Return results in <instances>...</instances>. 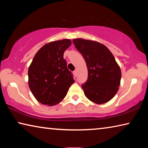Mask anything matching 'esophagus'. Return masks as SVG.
I'll return each mask as SVG.
<instances>
[{"instance_id": "obj_1", "label": "esophagus", "mask_w": 148, "mask_h": 148, "mask_svg": "<svg viewBox=\"0 0 148 148\" xmlns=\"http://www.w3.org/2000/svg\"><path fill=\"white\" fill-rule=\"evenodd\" d=\"M73 73H74V74L75 75V76H76V75H77V71H74L73 72Z\"/></svg>"}]
</instances>
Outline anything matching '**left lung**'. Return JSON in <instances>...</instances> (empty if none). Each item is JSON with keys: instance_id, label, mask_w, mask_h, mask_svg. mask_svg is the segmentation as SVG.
I'll use <instances>...</instances> for the list:
<instances>
[{"instance_id": "left-lung-1", "label": "left lung", "mask_w": 148, "mask_h": 148, "mask_svg": "<svg viewBox=\"0 0 148 148\" xmlns=\"http://www.w3.org/2000/svg\"><path fill=\"white\" fill-rule=\"evenodd\" d=\"M73 43L83 56L88 71L87 80L82 85L86 97L98 104L110 101L118 91L121 77L113 54L104 44L95 41L77 38Z\"/></svg>"}]
</instances>
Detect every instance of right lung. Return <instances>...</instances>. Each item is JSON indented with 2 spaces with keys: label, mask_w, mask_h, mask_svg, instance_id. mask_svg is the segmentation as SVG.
Segmentation results:
<instances>
[{
  "label": "right lung",
  "mask_w": 148,
  "mask_h": 148,
  "mask_svg": "<svg viewBox=\"0 0 148 148\" xmlns=\"http://www.w3.org/2000/svg\"><path fill=\"white\" fill-rule=\"evenodd\" d=\"M71 40L63 39L45 44L35 55L28 71L29 86L40 103L53 106L61 102L74 82L63 58Z\"/></svg>",
  "instance_id": "1"
}]
</instances>
